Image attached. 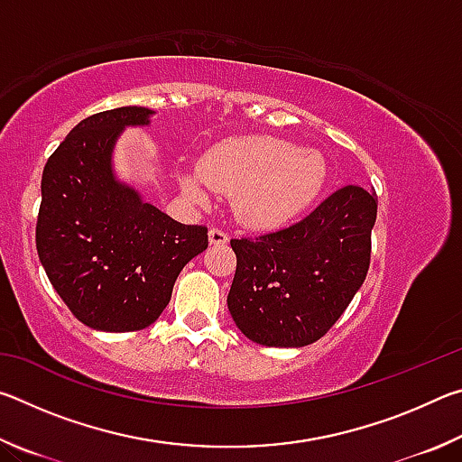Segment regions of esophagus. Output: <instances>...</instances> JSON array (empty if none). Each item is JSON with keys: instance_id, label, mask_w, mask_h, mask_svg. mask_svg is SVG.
Masks as SVG:
<instances>
[{"instance_id": "esophagus-1", "label": "esophagus", "mask_w": 462, "mask_h": 462, "mask_svg": "<svg viewBox=\"0 0 462 462\" xmlns=\"http://www.w3.org/2000/svg\"><path fill=\"white\" fill-rule=\"evenodd\" d=\"M228 232H224L220 228H212L209 230V245H226L228 242Z\"/></svg>"}]
</instances>
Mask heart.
I'll return each instance as SVG.
<instances>
[{
  "label": "heart",
  "mask_w": 462,
  "mask_h": 462,
  "mask_svg": "<svg viewBox=\"0 0 462 462\" xmlns=\"http://www.w3.org/2000/svg\"><path fill=\"white\" fill-rule=\"evenodd\" d=\"M326 161L273 136L226 138L179 175L185 198L206 206L214 189L234 195V212L250 228H277L322 193Z\"/></svg>",
  "instance_id": "heart-1"
}]
</instances>
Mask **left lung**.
<instances>
[{
    "label": "left lung",
    "mask_w": 462,
    "mask_h": 462,
    "mask_svg": "<svg viewBox=\"0 0 462 462\" xmlns=\"http://www.w3.org/2000/svg\"><path fill=\"white\" fill-rule=\"evenodd\" d=\"M374 220L377 193L346 185L287 228L232 238L228 310L240 332L285 348L322 338L366 277Z\"/></svg>",
    "instance_id": "8db88e82"
}]
</instances>
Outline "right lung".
<instances>
[{
	"label": "right lung",
	"mask_w": 462,
	"mask_h": 462,
	"mask_svg": "<svg viewBox=\"0 0 462 462\" xmlns=\"http://www.w3.org/2000/svg\"><path fill=\"white\" fill-rule=\"evenodd\" d=\"M152 109L126 106L81 120L42 171L36 250L71 314L104 332H134L167 308L179 273L208 248L206 226L179 224L116 181L112 148Z\"/></svg>",
	"instance_id": "add662e5"
}]
</instances>
